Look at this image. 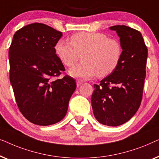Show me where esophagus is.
I'll return each instance as SVG.
<instances>
[{
    "mask_svg": "<svg viewBox=\"0 0 159 159\" xmlns=\"http://www.w3.org/2000/svg\"><path fill=\"white\" fill-rule=\"evenodd\" d=\"M82 83H83V81H82V80H77V87H79V86L81 85Z\"/></svg>",
    "mask_w": 159,
    "mask_h": 159,
    "instance_id": "1",
    "label": "esophagus"
}]
</instances>
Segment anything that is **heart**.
<instances>
[{
    "instance_id": "b5f03b06",
    "label": "heart",
    "mask_w": 159,
    "mask_h": 159,
    "mask_svg": "<svg viewBox=\"0 0 159 159\" xmlns=\"http://www.w3.org/2000/svg\"><path fill=\"white\" fill-rule=\"evenodd\" d=\"M55 53L65 66L71 67L81 58L84 61L69 70L73 77L88 79L95 75L106 77L116 70L122 57V47L114 38L101 32H79L71 36L70 44L60 40Z\"/></svg>"
}]
</instances>
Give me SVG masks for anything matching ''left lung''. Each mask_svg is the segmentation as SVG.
Masks as SVG:
<instances>
[{"label":"left lung","mask_w":159,"mask_h":159,"mask_svg":"<svg viewBox=\"0 0 159 159\" xmlns=\"http://www.w3.org/2000/svg\"><path fill=\"white\" fill-rule=\"evenodd\" d=\"M120 38L122 57L114 72L94 84L91 103L95 119L116 127L135 114L143 98L148 49L142 34L125 25L109 27Z\"/></svg>","instance_id":"8db88e82"}]
</instances>
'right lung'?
I'll list each match as a JSON object with an SVG mask.
<instances>
[{"label":"right lung","mask_w":159,"mask_h":159,"mask_svg":"<svg viewBox=\"0 0 159 159\" xmlns=\"http://www.w3.org/2000/svg\"><path fill=\"white\" fill-rule=\"evenodd\" d=\"M62 32L41 23L21 28L14 34L8 51L10 82L19 109L30 122L48 126L66 116L75 80L66 75L55 53Z\"/></svg>","instance_id":"add662e5"}]
</instances>
